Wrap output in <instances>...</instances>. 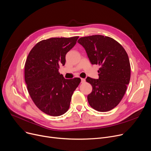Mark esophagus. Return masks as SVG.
<instances>
[{"mask_svg": "<svg viewBox=\"0 0 151 151\" xmlns=\"http://www.w3.org/2000/svg\"><path fill=\"white\" fill-rule=\"evenodd\" d=\"M81 83H85V81H86V80H85V79H84V78H81Z\"/></svg>", "mask_w": 151, "mask_h": 151, "instance_id": "obj_1", "label": "esophagus"}]
</instances>
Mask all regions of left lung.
<instances>
[{
	"mask_svg": "<svg viewBox=\"0 0 151 151\" xmlns=\"http://www.w3.org/2000/svg\"><path fill=\"white\" fill-rule=\"evenodd\" d=\"M78 42L86 51L91 63L99 65V79L86 78L93 91L88 96L90 106L107 112L122 101L129 83L131 68L126 50L115 39L102 35L82 37Z\"/></svg>",
	"mask_w": 151,
	"mask_h": 151,
	"instance_id": "left-lung-1",
	"label": "left lung"
}]
</instances>
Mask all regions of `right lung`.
<instances>
[{
	"mask_svg": "<svg viewBox=\"0 0 151 151\" xmlns=\"http://www.w3.org/2000/svg\"><path fill=\"white\" fill-rule=\"evenodd\" d=\"M79 36L52 37L37 42L24 65V80L36 107L51 116H60L70 107L71 96L81 82L80 78L65 79L58 70L65 55Z\"/></svg>",
	"mask_w": 151,
	"mask_h": 151,
	"instance_id": "add662e5",
	"label": "right lung"
}]
</instances>
